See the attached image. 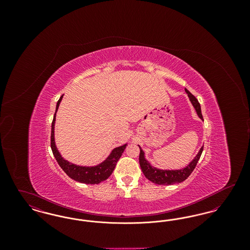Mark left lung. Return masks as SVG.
<instances>
[{"instance_id": "left-lung-1", "label": "left lung", "mask_w": 250, "mask_h": 250, "mask_svg": "<svg viewBox=\"0 0 250 250\" xmlns=\"http://www.w3.org/2000/svg\"><path fill=\"white\" fill-rule=\"evenodd\" d=\"M186 93L188 95L190 99L191 103L195 107L199 117L203 120L202 114V109H201V105L198 101V99L191 94L190 92L188 89H185ZM141 152H140V166L143 170V174L145 177L150 180L151 182L155 183L156 185H163V186H169L173 184H179L184 182L185 180L188 178V176L192 173L194 168L197 166V163L202 155V151H203V146L201 148L200 152L198 153L197 156L193 159V161L187 167L180 169V170H162L158 169L156 167L151 166L150 163L144 158V152L140 147Z\"/></svg>"}]
</instances>
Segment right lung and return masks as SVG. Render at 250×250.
<instances>
[{
    "label": "right lung",
    "mask_w": 250,
    "mask_h": 250,
    "mask_svg": "<svg viewBox=\"0 0 250 250\" xmlns=\"http://www.w3.org/2000/svg\"><path fill=\"white\" fill-rule=\"evenodd\" d=\"M62 98V95L60 97V99L57 102L56 111L58 109ZM56 111H55V114H54L53 120H52V124H51L50 147H51L53 155H54L55 159L57 160L60 167H62V169L70 178L75 180V181L83 183V184L95 185V184H99V183L107 180L110 176V174L112 173V171L114 170V167L116 166L121 155L124 153L126 144H125L123 146H120L118 148H115L107 159L98 166L91 167H87L76 166L74 164H71V163L67 162L66 160H64L60 155L59 152L57 151L56 146H55V143H54V123H55Z\"/></svg>",
    "instance_id": "obj_1"
}]
</instances>
